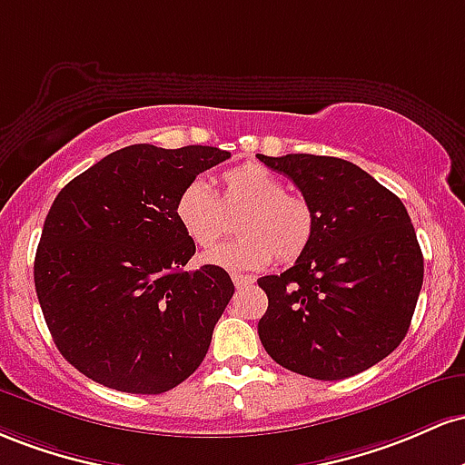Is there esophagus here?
Wrapping results in <instances>:
<instances>
[{"label": "esophagus", "mask_w": 465, "mask_h": 465, "mask_svg": "<svg viewBox=\"0 0 465 465\" xmlns=\"http://www.w3.org/2000/svg\"><path fill=\"white\" fill-rule=\"evenodd\" d=\"M252 276H248V274H232V283H234V288H246V285H250L252 283Z\"/></svg>", "instance_id": "esophagus-1"}]
</instances>
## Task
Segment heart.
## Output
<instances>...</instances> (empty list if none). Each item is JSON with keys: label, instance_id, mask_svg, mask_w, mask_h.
I'll list each match as a JSON object with an SVG mask.
<instances>
[{"label": "heart", "instance_id": "b5f03b06", "mask_svg": "<svg viewBox=\"0 0 465 465\" xmlns=\"http://www.w3.org/2000/svg\"><path fill=\"white\" fill-rule=\"evenodd\" d=\"M237 217V237L204 254L219 268L254 270L274 257L283 263L299 259L314 234V213L299 195L285 193L281 177L261 164H239L219 175V197L204 180H191L175 197V219L195 246L213 248Z\"/></svg>", "mask_w": 465, "mask_h": 465}]
</instances>
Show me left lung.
I'll use <instances>...</instances> for the list:
<instances>
[{
    "instance_id": "left-lung-1",
    "label": "left lung",
    "mask_w": 465,
    "mask_h": 465,
    "mask_svg": "<svg viewBox=\"0 0 465 465\" xmlns=\"http://www.w3.org/2000/svg\"><path fill=\"white\" fill-rule=\"evenodd\" d=\"M288 175L314 213L305 252L283 274L261 276L268 356L314 380H345L404 341L424 281V257L398 195L341 158L257 155Z\"/></svg>"
}]
</instances>
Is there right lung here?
I'll list each match as a JSON object with an SVG mask.
<instances>
[{"instance_id": "right-lung-1", "label": "right lung", "mask_w": 465, "mask_h": 465, "mask_svg": "<svg viewBox=\"0 0 465 465\" xmlns=\"http://www.w3.org/2000/svg\"><path fill=\"white\" fill-rule=\"evenodd\" d=\"M228 151L132 144L76 175L52 202L35 288L56 349L123 393L158 395L195 371L232 299L219 265L184 272L195 243L177 223V193Z\"/></svg>"}]
</instances>
